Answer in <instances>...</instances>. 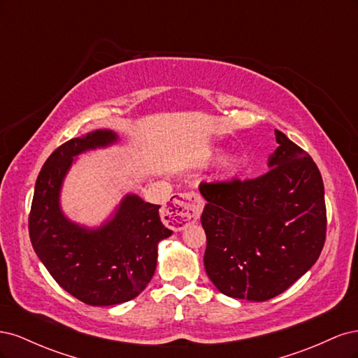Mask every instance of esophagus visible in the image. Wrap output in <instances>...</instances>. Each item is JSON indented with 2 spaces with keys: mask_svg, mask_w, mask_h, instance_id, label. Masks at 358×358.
I'll list each match as a JSON object with an SVG mask.
<instances>
[{
  "mask_svg": "<svg viewBox=\"0 0 358 358\" xmlns=\"http://www.w3.org/2000/svg\"><path fill=\"white\" fill-rule=\"evenodd\" d=\"M204 201L197 192H180L164 209V222L175 230H180L200 218Z\"/></svg>",
  "mask_w": 358,
  "mask_h": 358,
  "instance_id": "34e87169",
  "label": "esophagus"
}]
</instances>
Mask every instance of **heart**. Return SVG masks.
I'll list each match as a JSON object with an SVG mask.
<instances>
[{"label":"heart","instance_id":"obj_1","mask_svg":"<svg viewBox=\"0 0 358 358\" xmlns=\"http://www.w3.org/2000/svg\"><path fill=\"white\" fill-rule=\"evenodd\" d=\"M230 166H234V164H233V162H231V164H230Z\"/></svg>","mask_w":358,"mask_h":358}]
</instances>
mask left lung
Listing matches in <instances>:
<instances>
[{"label": "left lung", "instance_id": "8db88e82", "mask_svg": "<svg viewBox=\"0 0 358 358\" xmlns=\"http://www.w3.org/2000/svg\"><path fill=\"white\" fill-rule=\"evenodd\" d=\"M275 136L264 175L200 183L204 268L233 299L276 297L315 264L326 242L321 173L306 150L278 129Z\"/></svg>", "mask_w": 358, "mask_h": 358}]
</instances>
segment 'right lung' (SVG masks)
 Segmentation results:
<instances>
[{"label":"right lung","instance_id":"add662e5","mask_svg":"<svg viewBox=\"0 0 358 358\" xmlns=\"http://www.w3.org/2000/svg\"><path fill=\"white\" fill-rule=\"evenodd\" d=\"M109 129H96L57 148L41 167L28 218L29 239L52 278L91 306H113L137 297L157 267L158 242L171 236L158 204L129 194L110 221L88 230L69 221L59 191L74 157L116 142Z\"/></svg>","mask_w":358,"mask_h":358}]
</instances>
